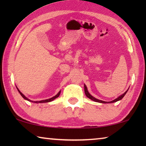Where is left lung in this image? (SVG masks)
<instances>
[{
  "instance_id": "1",
  "label": "left lung",
  "mask_w": 146,
  "mask_h": 146,
  "mask_svg": "<svg viewBox=\"0 0 146 146\" xmlns=\"http://www.w3.org/2000/svg\"><path fill=\"white\" fill-rule=\"evenodd\" d=\"M84 90H85V94L86 97H87L88 98H89L90 99H91V100H92L93 101H95V102H99V103H103V104H106V103H113V102H117V101H119V100H121V99H122L123 97H124L125 95L126 94V93L127 92V91H128V90H127V91L124 93V94H122V95H120V97H119L115 99V100H112V101H111V102H105V101H102V100H98V99L95 98V97H93V96H92V95L88 93V90H87V88H86V86L85 85H84Z\"/></svg>"
}]
</instances>
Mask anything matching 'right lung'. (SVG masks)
<instances>
[{
    "mask_svg": "<svg viewBox=\"0 0 146 146\" xmlns=\"http://www.w3.org/2000/svg\"><path fill=\"white\" fill-rule=\"evenodd\" d=\"M17 90L19 91V92L20 93V94L21 95V96L22 97H23L24 99H25V100H28V101H31V102H33V101H31V100H30L29 99H28L27 98V97H26L25 96H24L23 94H22V93L19 90V89L17 88ZM60 93H61V91H60L59 92V93L58 94L56 95H55L54 97H52V98H49V99H46V100H41V101H36V102H35V103H46V102H51V101H52L53 100H54L55 98H56L57 97H58L59 96H60Z\"/></svg>",
    "mask_w": 146,
    "mask_h": 146,
    "instance_id": "right-lung-1",
    "label": "right lung"
}]
</instances>
